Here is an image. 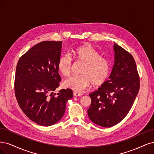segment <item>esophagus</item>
<instances>
[{
    "label": "esophagus",
    "mask_w": 154,
    "mask_h": 154,
    "mask_svg": "<svg viewBox=\"0 0 154 154\" xmlns=\"http://www.w3.org/2000/svg\"><path fill=\"white\" fill-rule=\"evenodd\" d=\"M82 94L81 93L77 92V91L73 92V95L75 97H81V96H82Z\"/></svg>",
    "instance_id": "obj_1"
}]
</instances>
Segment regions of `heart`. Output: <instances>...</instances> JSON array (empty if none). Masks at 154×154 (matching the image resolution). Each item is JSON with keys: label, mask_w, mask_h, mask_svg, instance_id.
<instances>
[{"label": "heart", "mask_w": 154, "mask_h": 154, "mask_svg": "<svg viewBox=\"0 0 154 154\" xmlns=\"http://www.w3.org/2000/svg\"><path fill=\"white\" fill-rule=\"evenodd\" d=\"M72 57L83 65L79 72L81 75L68 79L64 82V86L75 91H82L91 84L93 86H100L107 81L111 73L110 62L90 45L75 48ZM72 64V59L68 55H62L58 59L57 68L64 77L70 75Z\"/></svg>", "instance_id": "heart-1"}]
</instances>
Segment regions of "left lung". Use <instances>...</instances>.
Instances as JSON below:
<instances>
[{
  "label": "left lung",
  "instance_id": "8db88e82",
  "mask_svg": "<svg viewBox=\"0 0 154 154\" xmlns=\"http://www.w3.org/2000/svg\"><path fill=\"white\" fill-rule=\"evenodd\" d=\"M115 64L111 75L97 91L90 94L88 116L97 125L111 127L127 115L140 90V76L134 59L115 44Z\"/></svg>",
  "mask_w": 154,
  "mask_h": 154
}]
</instances>
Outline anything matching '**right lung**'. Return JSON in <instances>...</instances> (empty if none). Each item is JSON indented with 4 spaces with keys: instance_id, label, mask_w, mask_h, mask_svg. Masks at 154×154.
Returning <instances> with one entry per match:
<instances>
[{
    "instance_id": "1",
    "label": "right lung",
    "mask_w": 154,
    "mask_h": 154,
    "mask_svg": "<svg viewBox=\"0 0 154 154\" xmlns=\"http://www.w3.org/2000/svg\"><path fill=\"white\" fill-rule=\"evenodd\" d=\"M61 42L45 41L36 44L19 59L14 78V93L22 111L39 125L51 126L63 116L71 89L54 91L61 78L57 61Z\"/></svg>"
}]
</instances>
